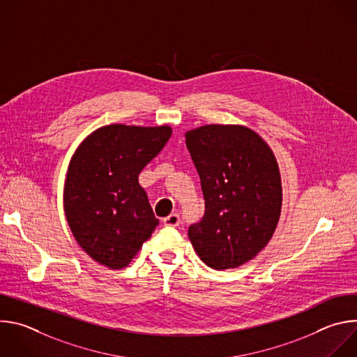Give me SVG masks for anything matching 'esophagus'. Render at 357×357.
<instances>
[{
	"label": "esophagus",
	"mask_w": 357,
	"mask_h": 357,
	"mask_svg": "<svg viewBox=\"0 0 357 357\" xmlns=\"http://www.w3.org/2000/svg\"><path fill=\"white\" fill-rule=\"evenodd\" d=\"M179 223H181V218H179L178 213H171L169 216H167V218L164 219V225H165V226L176 227V226H179Z\"/></svg>",
	"instance_id": "esophagus-1"
}]
</instances>
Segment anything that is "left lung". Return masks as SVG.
Segmentation results:
<instances>
[{"label": "left lung", "mask_w": 357, "mask_h": 357, "mask_svg": "<svg viewBox=\"0 0 357 357\" xmlns=\"http://www.w3.org/2000/svg\"><path fill=\"white\" fill-rule=\"evenodd\" d=\"M185 138L206 205L203 219L189 227V240L208 267L237 268L264 250L280 220L282 186L274 152L238 124H206Z\"/></svg>", "instance_id": "1"}]
</instances>
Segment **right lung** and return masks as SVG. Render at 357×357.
Returning a JSON list of instances; mask_svg holds the SVG:
<instances>
[{
	"instance_id": "obj_1",
	"label": "right lung",
	"mask_w": 357,
	"mask_h": 357,
	"mask_svg": "<svg viewBox=\"0 0 357 357\" xmlns=\"http://www.w3.org/2000/svg\"><path fill=\"white\" fill-rule=\"evenodd\" d=\"M171 134L167 124H110L89 134L72 155L65 216L77 244L101 266L126 268L158 226L138 175Z\"/></svg>"
}]
</instances>
